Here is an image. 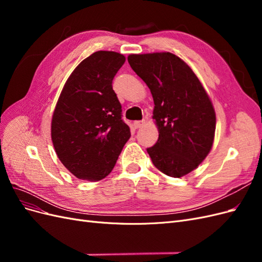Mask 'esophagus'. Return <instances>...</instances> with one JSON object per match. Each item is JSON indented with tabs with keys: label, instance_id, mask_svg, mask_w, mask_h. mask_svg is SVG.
Listing matches in <instances>:
<instances>
[{
	"label": "esophagus",
	"instance_id": "esophagus-1",
	"mask_svg": "<svg viewBox=\"0 0 262 262\" xmlns=\"http://www.w3.org/2000/svg\"><path fill=\"white\" fill-rule=\"evenodd\" d=\"M144 123H145V121H143V120H142V121H134L133 126L136 129H139V128H141V126H143Z\"/></svg>",
	"mask_w": 262,
	"mask_h": 262
}]
</instances>
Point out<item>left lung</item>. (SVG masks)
I'll use <instances>...</instances> for the list:
<instances>
[{
	"label": "left lung",
	"instance_id": "8db88e82",
	"mask_svg": "<svg viewBox=\"0 0 262 262\" xmlns=\"http://www.w3.org/2000/svg\"><path fill=\"white\" fill-rule=\"evenodd\" d=\"M128 62L154 100L158 140L146 149L150 160L165 175H187L213 145L216 118L209 95L191 68L170 52L130 54Z\"/></svg>",
	"mask_w": 262,
	"mask_h": 262
}]
</instances>
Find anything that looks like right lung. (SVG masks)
Masks as SVG:
<instances>
[{
    "instance_id": "1",
    "label": "right lung",
    "mask_w": 262,
    "mask_h": 262,
    "mask_svg": "<svg viewBox=\"0 0 262 262\" xmlns=\"http://www.w3.org/2000/svg\"><path fill=\"white\" fill-rule=\"evenodd\" d=\"M124 61L115 51L94 52L75 68L60 94L51 139L61 163L78 179L108 176L131 137L112 85Z\"/></svg>"
}]
</instances>
